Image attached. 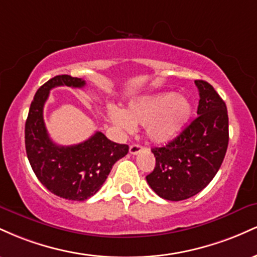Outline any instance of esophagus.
Here are the masks:
<instances>
[{"mask_svg": "<svg viewBox=\"0 0 257 257\" xmlns=\"http://www.w3.org/2000/svg\"><path fill=\"white\" fill-rule=\"evenodd\" d=\"M141 151H143V146L138 145V144H133V145L129 147V153H131V155H138V153H140Z\"/></svg>", "mask_w": 257, "mask_h": 257, "instance_id": "1", "label": "esophagus"}]
</instances>
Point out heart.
<instances>
[{
    "instance_id": "heart-1",
    "label": "heart",
    "mask_w": 257,
    "mask_h": 257,
    "mask_svg": "<svg viewBox=\"0 0 257 257\" xmlns=\"http://www.w3.org/2000/svg\"><path fill=\"white\" fill-rule=\"evenodd\" d=\"M193 113L190 100L175 93H161L132 100L123 111L110 108L114 124L126 132L145 126L146 137L155 144H166L185 129Z\"/></svg>"
}]
</instances>
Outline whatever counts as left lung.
<instances>
[{
    "mask_svg": "<svg viewBox=\"0 0 257 257\" xmlns=\"http://www.w3.org/2000/svg\"><path fill=\"white\" fill-rule=\"evenodd\" d=\"M199 91L196 119L163 147L152 149L156 167L146 176L163 199L184 200L199 193L219 172L228 146L225 101L208 82L194 81Z\"/></svg>",
    "mask_w": 257,
    "mask_h": 257,
    "instance_id": "obj_1",
    "label": "left lung"
}]
</instances>
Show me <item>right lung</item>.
Wrapping results in <instances>:
<instances>
[{
    "instance_id": "add662e5",
    "label": "right lung",
    "mask_w": 257,
    "mask_h": 257,
    "mask_svg": "<svg viewBox=\"0 0 257 257\" xmlns=\"http://www.w3.org/2000/svg\"><path fill=\"white\" fill-rule=\"evenodd\" d=\"M83 88L85 81L59 75L38 88L25 123L26 155L41 184L55 196L82 202L101 188L112 167L128 153V145L108 140L101 132L83 143L60 146L53 143L43 120V107L53 88Z\"/></svg>"
}]
</instances>
